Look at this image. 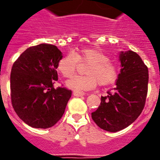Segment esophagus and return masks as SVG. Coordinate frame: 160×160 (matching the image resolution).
<instances>
[{
  "mask_svg": "<svg viewBox=\"0 0 160 160\" xmlns=\"http://www.w3.org/2000/svg\"><path fill=\"white\" fill-rule=\"evenodd\" d=\"M73 94L76 97H82V96L85 95V93L82 91H77V90H74L73 92Z\"/></svg>",
  "mask_w": 160,
  "mask_h": 160,
  "instance_id": "1",
  "label": "esophagus"
}]
</instances>
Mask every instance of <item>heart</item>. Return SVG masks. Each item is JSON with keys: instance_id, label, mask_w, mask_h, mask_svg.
Wrapping results in <instances>:
<instances>
[{"instance_id": "1", "label": "heart", "mask_w": 160, "mask_h": 160, "mask_svg": "<svg viewBox=\"0 0 160 160\" xmlns=\"http://www.w3.org/2000/svg\"><path fill=\"white\" fill-rule=\"evenodd\" d=\"M78 62L89 63L85 76H74L66 82V87L77 91L95 88L98 83L108 85L117 78L118 66L109 59L108 55L94 48H82L74 53H67L59 60L57 69L65 78H70L77 69Z\"/></svg>"}]
</instances>
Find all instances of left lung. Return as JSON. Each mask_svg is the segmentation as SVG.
I'll list each match as a JSON object with an SVG mask.
<instances>
[{"instance_id":"8db88e82","label":"left lung","mask_w":160,"mask_h":160,"mask_svg":"<svg viewBox=\"0 0 160 160\" xmlns=\"http://www.w3.org/2000/svg\"><path fill=\"white\" fill-rule=\"evenodd\" d=\"M120 73L115 87L101 97L91 117L100 128L117 132L135 122L143 110L148 85V69L135 52L119 53Z\"/></svg>"}]
</instances>
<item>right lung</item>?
Returning <instances> with one entry per match:
<instances>
[{"label":"right lung","mask_w":160,"mask_h":160,"mask_svg":"<svg viewBox=\"0 0 160 160\" xmlns=\"http://www.w3.org/2000/svg\"><path fill=\"white\" fill-rule=\"evenodd\" d=\"M62 57L57 46L44 43L28 48L12 65V105L29 127L51 128L64 114L71 90L53 87L58 81V63Z\"/></svg>","instance_id":"add662e5"}]
</instances>
